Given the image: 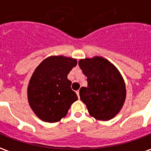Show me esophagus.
I'll return each mask as SVG.
<instances>
[{"instance_id": "obj_1", "label": "esophagus", "mask_w": 151, "mask_h": 151, "mask_svg": "<svg viewBox=\"0 0 151 151\" xmlns=\"http://www.w3.org/2000/svg\"><path fill=\"white\" fill-rule=\"evenodd\" d=\"M76 93H77V95H78V97H80V95H79V91H76Z\"/></svg>"}]
</instances>
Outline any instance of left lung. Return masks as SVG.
Returning <instances> with one entry per match:
<instances>
[{
  "instance_id": "left-lung-1",
  "label": "left lung",
  "mask_w": 151,
  "mask_h": 151,
  "mask_svg": "<svg viewBox=\"0 0 151 151\" xmlns=\"http://www.w3.org/2000/svg\"><path fill=\"white\" fill-rule=\"evenodd\" d=\"M78 65L86 77L87 87L80 89V99L89 114L107 121L120 112L126 98L125 83L116 66L102 56L81 59Z\"/></svg>"
}]
</instances>
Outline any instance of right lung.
<instances>
[{
    "instance_id": "1",
    "label": "right lung",
    "mask_w": 151,
    "mask_h": 151,
    "mask_svg": "<svg viewBox=\"0 0 151 151\" xmlns=\"http://www.w3.org/2000/svg\"><path fill=\"white\" fill-rule=\"evenodd\" d=\"M77 60L64 56L47 57L35 69L27 87L30 107L40 120L55 123L65 116L73 103L78 100L67 78Z\"/></svg>"
}]
</instances>
